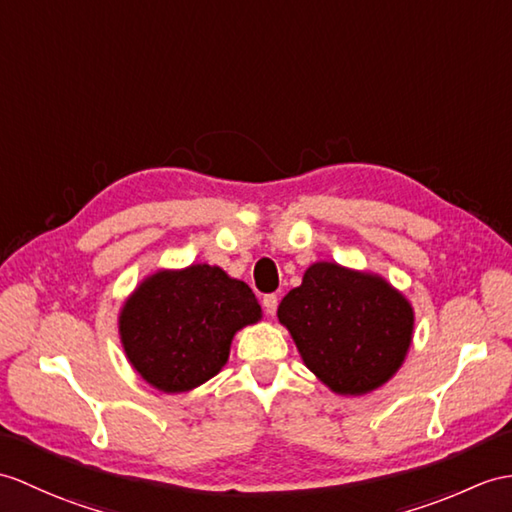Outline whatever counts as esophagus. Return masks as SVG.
<instances>
[{"mask_svg": "<svg viewBox=\"0 0 512 512\" xmlns=\"http://www.w3.org/2000/svg\"><path fill=\"white\" fill-rule=\"evenodd\" d=\"M264 310L270 314V316H275V312H277V305H279V296L277 294H266L264 296Z\"/></svg>", "mask_w": 512, "mask_h": 512, "instance_id": "esophagus-1", "label": "esophagus"}]
</instances>
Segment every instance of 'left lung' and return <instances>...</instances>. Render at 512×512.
<instances>
[{"label": "left lung", "instance_id": "8db88e82", "mask_svg": "<svg viewBox=\"0 0 512 512\" xmlns=\"http://www.w3.org/2000/svg\"><path fill=\"white\" fill-rule=\"evenodd\" d=\"M303 362L340 395H364L386 384L406 358L412 307L375 275L320 261L281 301Z\"/></svg>", "mask_w": 512, "mask_h": 512}]
</instances>
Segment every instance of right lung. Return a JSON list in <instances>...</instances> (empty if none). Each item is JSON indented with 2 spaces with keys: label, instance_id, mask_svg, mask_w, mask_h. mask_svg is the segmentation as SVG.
<instances>
[{
  "label": "right lung",
  "instance_id": "1",
  "mask_svg": "<svg viewBox=\"0 0 512 512\" xmlns=\"http://www.w3.org/2000/svg\"><path fill=\"white\" fill-rule=\"evenodd\" d=\"M259 318L261 307L244 281L198 264L141 283L124 305L120 334L130 364L148 384L185 392L216 375L235 331Z\"/></svg>",
  "mask_w": 512,
  "mask_h": 512
}]
</instances>
